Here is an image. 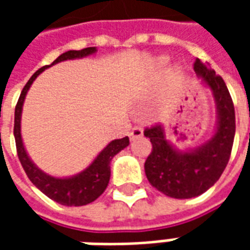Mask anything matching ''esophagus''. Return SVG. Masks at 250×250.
Returning <instances> with one entry per match:
<instances>
[{"label": "esophagus", "mask_w": 250, "mask_h": 250, "mask_svg": "<svg viewBox=\"0 0 250 250\" xmlns=\"http://www.w3.org/2000/svg\"><path fill=\"white\" fill-rule=\"evenodd\" d=\"M142 135H143V128H142V127H134V128L130 131L131 141H135L138 138H141Z\"/></svg>", "instance_id": "1"}]
</instances>
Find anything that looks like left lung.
I'll list each match as a JSON object with an SVG mask.
<instances>
[{
  "mask_svg": "<svg viewBox=\"0 0 250 250\" xmlns=\"http://www.w3.org/2000/svg\"><path fill=\"white\" fill-rule=\"evenodd\" d=\"M194 71L214 95L218 125L213 138L193 151H177L167 141L161 125L145 128L152 145L145 171L152 188L171 198H193L205 193L220 179L229 162L236 132L234 105L224 79L199 59Z\"/></svg>",
  "mask_w": 250,
  "mask_h": 250,
  "instance_id": "left-lung-1",
  "label": "left lung"
}]
</instances>
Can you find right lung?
<instances>
[{
    "instance_id": "add662e5",
    "label": "right lung",
    "mask_w": 250,
    "mask_h": 250,
    "mask_svg": "<svg viewBox=\"0 0 250 250\" xmlns=\"http://www.w3.org/2000/svg\"><path fill=\"white\" fill-rule=\"evenodd\" d=\"M96 52L95 46L84 48L80 51H68L57 57L51 65L56 62H64V60H72V59H79V57L88 56ZM51 65H45L40 68L36 72L33 76L30 77L29 82L25 84V87L21 91L19 102L16 104L14 109V139H16V148H17V155L22 168L30 179V182L35 185L36 188L40 191L45 194L46 197L53 199L55 202L65 206H83L93 202L95 199H98L104 190L107 188L109 182V163L112 161V158L122 151L125 147L130 145L128 136H125L122 139H115L109 143L108 146L104 148L103 151L99 154L96 159L91 163V166L85 168L83 173L77 174L71 178H53L51 175H46L42 173L40 168L36 167L35 163L32 162L28 157V154L25 151L22 139H21V131H20V122H21V111H22V104H24L25 95L28 92V89L32 85V83L35 82V79L45 68Z\"/></svg>"
}]
</instances>
